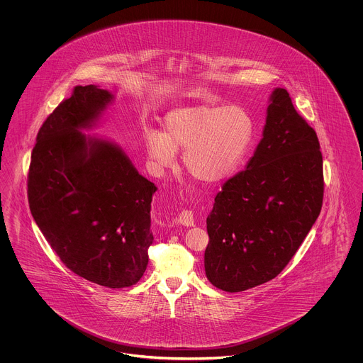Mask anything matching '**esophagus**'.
Instances as JSON below:
<instances>
[{"label": "esophagus", "mask_w": 363, "mask_h": 363, "mask_svg": "<svg viewBox=\"0 0 363 363\" xmlns=\"http://www.w3.org/2000/svg\"><path fill=\"white\" fill-rule=\"evenodd\" d=\"M177 223L184 225H193V212L189 209H184L179 212V215L175 219Z\"/></svg>", "instance_id": "34e87169"}]
</instances>
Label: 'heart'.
I'll return each instance as SVG.
<instances>
[{
    "label": "heart",
    "mask_w": 363,
    "mask_h": 363,
    "mask_svg": "<svg viewBox=\"0 0 363 363\" xmlns=\"http://www.w3.org/2000/svg\"><path fill=\"white\" fill-rule=\"evenodd\" d=\"M255 132L253 120L241 106H191L172 111L162 135L147 132V155L157 169L173 164L177 151H184L188 173L204 184L228 178L246 154Z\"/></svg>",
    "instance_id": "heart-1"
}]
</instances>
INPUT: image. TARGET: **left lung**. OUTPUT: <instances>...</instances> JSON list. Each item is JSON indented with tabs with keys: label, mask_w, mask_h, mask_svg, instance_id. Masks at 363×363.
I'll list each match as a JSON object with an SVG mask.
<instances>
[{
	"label": "left lung",
	"mask_w": 363,
	"mask_h": 363,
	"mask_svg": "<svg viewBox=\"0 0 363 363\" xmlns=\"http://www.w3.org/2000/svg\"><path fill=\"white\" fill-rule=\"evenodd\" d=\"M323 197L317 133L277 88L255 155L225 181L208 215V280L240 293L277 277L317 220Z\"/></svg>",
	"instance_id": "obj_1"
}]
</instances>
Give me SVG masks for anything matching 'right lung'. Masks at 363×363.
<instances>
[{
    "mask_svg": "<svg viewBox=\"0 0 363 363\" xmlns=\"http://www.w3.org/2000/svg\"><path fill=\"white\" fill-rule=\"evenodd\" d=\"M113 96L77 86L42 123L27 177L35 222L70 271L107 289L136 284L148 265L156 186L121 150L79 129Z\"/></svg>",
    "mask_w": 363,
    "mask_h": 363,
    "instance_id": "obj_1",
    "label": "right lung"
}]
</instances>
